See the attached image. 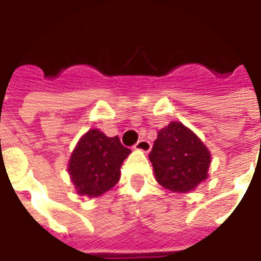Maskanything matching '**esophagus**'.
<instances>
[{
	"mask_svg": "<svg viewBox=\"0 0 261 261\" xmlns=\"http://www.w3.org/2000/svg\"><path fill=\"white\" fill-rule=\"evenodd\" d=\"M134 148L138 149V151H142V152H149L151 148H152V144L149 141H147V140H141V141L137 142L136 145H134Z\"/></svg>",
	"mask_w": 261,
	"mask_h": 261,
	"instance_id": "1",
	"label": "esophagus"
}]
</instances>
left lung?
Returning <instances> with one entry per match:
<instances>
[{
    "label": "left lung",
    "instance_id": "1",
    "mask_svg": "<svg viewBox=\"0 0 261 261\" xmlns=\"http://www.w3.org/2000/svg\"><path fill=\"white\" fill-rule=\"evenodd\" d=\"M148 156L159 185L177 193L190 192L205 180L211 162L198 137L177 121L158 131Z\"/></svg>",
    "mask_w": 261,
    "mask_h": 261
}]
</instances>
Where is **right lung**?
I'll return each instance as SVG.
<instances>
[{
  "label": "right lung",
  "instance_id": "obj_1",
  "mask_svg": "<svg viewBox=\"0 0 261 261\" xmlns=\"http://www.w3.org/2000/svg\"><path fill=\"white\" fill-rule=\"evenodd\" d=\"M131 151L119 137H106L99 130H89L82 137L69 159V175L76 192L97 197L119 181L120 168Z\"/></svg>",
  "mask_w": 261,
  "mask_h": 261
}]
</instances>
